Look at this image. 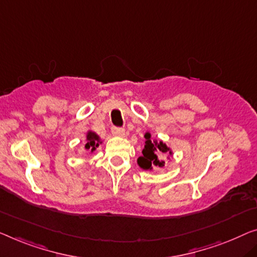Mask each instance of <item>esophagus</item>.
Segmentation results:
<instances>
[{"mask_svg":"<svg viewBox=\"0 0 257 257\" xmlns=\"http://www.w3.org/2000/svg\"><path fill=\"white\" fill-rule=\"evenodd\" d=\"M112 134L115 136H124V129L121 127H113L112 128Z\"/></svg>","mask_w":257,"mask_h":257,"instance_id":"obj_1","label":"esophagus"}]
</instances>
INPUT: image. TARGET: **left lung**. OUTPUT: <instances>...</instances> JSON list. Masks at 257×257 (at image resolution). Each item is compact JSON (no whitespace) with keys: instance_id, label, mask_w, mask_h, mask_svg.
Here are the masks:
<instances>
[{"instance_id":"1","label":"left lung","mask_w":257,"mask_h":257,"mask_svg":"<svg viewBox=\"0 0 257 257\" xmlns=\"http://www.w3.org/2000/svg\"><path fill=\"white\" fill-rule=\"evenodd\" d=\"M145 147L143 149V156L137 159L139 165L143 168V170H151L153 166L163 167L164 162L160 158V153H166L168 149L163 142H152L150 140V134H145Z\"/></svg>"}]
</instances>
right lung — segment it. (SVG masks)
<instances>
[{"instance_id": "right-lung-1", "label": "right lung", "mask_w": 257, "mask_h": 257, "mask_svg": "<svg viewBox=\"0 0 257 257\" xmlns=\"http://www.w3.org/2000/svg\"><path fill=\"white\" fill-rule=\"evenodd\" d=\"M99 147V137L95 133L93 132H89L87 133V136H86V145L85 148L89 150L91 149L92 151L95 150V148Z\"/></svg>"}]
</instances>
